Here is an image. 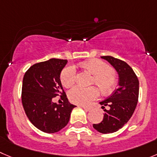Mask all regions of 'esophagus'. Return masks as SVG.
<instances>
[{"instance_id": "obj_1", "label": "esophagus", "mask_w": 157, "mask_h": 157, "mask_svg": "<svg viewBox=\"0 0 157 157\" xmlns=\"http://www.w3.org/2000/svg\"><path fill=\"white\" fill-rule=\"evenodd\" d=\"M81 106L82 107V108L86 110V111H87V112L90 111V110H91V108H89V107H87V106H84V105H81Z\"/></svg>"}]
</instances>
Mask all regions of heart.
I'll list each match as a JSON object with an SVG mask.
<instances>
[{
	"label": "heart",
	"mask_w": 157,
	"mask_h": 157,
	"mask_svg": "<svg viewBox=\"0 0 157 157\" xmlns=\"http://www.w3.org/2000/svg\"><path fill=\"white\" fill-rule=\"evenodd\" d=\"M81 66L94 75L93 83L98 85L100 89L105 93L111 92L116 85V76L114 71L103 61L91 59L81 63ZM75 68L72 65H68L62 70L60 79L62 86L70 88L75 82ZM99 89L95 86L89 88L76 86L68 92V98L73 103L79 105H89L93 100L99 96Z\"/></svg>",
	"instance_id": "b5f03b06"
}]
</instances>
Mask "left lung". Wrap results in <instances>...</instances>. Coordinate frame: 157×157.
I'll use <instances>...</instances> for the list:
<instances>
[{
    "mask_svg": "<svg viewBox=\"0 0 157 157\" xmlns=\"http://www.w3.org/2000/svg\"><path fill=\"white\" fill-rule=\"evenodd\" d=\"M109 62L119 75V87L113 95L99 103L102 105L104 117L101 122L93 124L101 133L116 132L127 123L133 114L139 98V80L132 68L124 61L112 56H102ZM105 106L110 109L105 110Z\"/></svg>",
    "mask_w": 157,
    "mask_h": 157,
    "instance_id": "obj_1",
    "label": "left lung"
}]
</instances>
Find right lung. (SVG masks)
Masks as SVG:
<instances>
[{"mask_svg":"<svg viewBox=\"0 0 157 157\" xmlns=\"http://www.w3.org/2000/svg\"><path fill=\"white\" fill-rule=\"evenodd\" d=\"M67 62L65 59H51L36 63L23 78L21 101L25 113L35 127L47 133L63 129L75 107L68 102L60 80L61 71ZM58 95L63 100L62 104L52 102Z\"/></svg>","mask_w":157,"mask_h":157,"instance_id":"obj_1","label":"right lung"}]
</instances>
